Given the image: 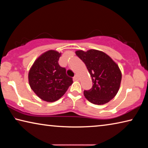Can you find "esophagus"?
I'll return each instance as SVG.
<instances>
[{"label":"esophagus","instance_id":"esophagus-1","mask_svg":"<svg viewBox=\"0 0 148 148\" xmlns=\"http://www.w3.org/2000/svg\"><path fill=\"white\" fill-rule=\"evenodd\" d=\"M74 79H75V80H78V79H79L78 76H77V75H76V76H75L74 77Z\"/></svg>","mask_w":148,"mask_h":148}]
</instances>
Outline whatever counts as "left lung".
Returning a JSON list of instances; mask_svg holds the SVG:
<instances>
[{"mask_svg":"<svg viewBox=\"0 0 148 148\" xmlns=\"http://www.w3.org/2000/svg\"><path fill=\"white\" fill-rule=\"evenodd\" d=\"M75 53L86 64L93 84L91 89L84 91L85 97L94 104L108 103L117 95L121 85L122 74L119 66L99 50H77Z\"/></svg>","mask_w":148,"mask_h":148,"instance_id":"left-lung-1","label":"left lung"}]
</instances>
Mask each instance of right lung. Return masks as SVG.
Here are the masks:
<instances>
[{
	"instance_id": "add662e5",
	"label": "right lung",
	"mask_w": 148,
	"mask_h": 148,
	"mask_svg": "<svg viewBox=\"0 0 148 148\" xmlns=\"http://www.w3.org/2000/svg\"><path fill=\"white\" fill-rule=\"evenodd\" d=\"M61 53L48 50L37 58L29 70V86L34 93L44 101L52 102L63 96L73 83L66 69L58 63Z\"/></svg>"
}]
</instances>
